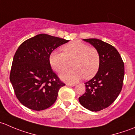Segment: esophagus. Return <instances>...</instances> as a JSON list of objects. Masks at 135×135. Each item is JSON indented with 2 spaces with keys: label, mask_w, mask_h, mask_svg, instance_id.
Returning <instances> with one entry per match:
<instances>
[{
  "label": "esophagus",
  "mask_w": 135,
  "mask_h": 135,
  "mask_svg": "<svg viewBox=\"0 0 135 135\" xmlns=\"http://www.w3.org/2000/svg\"><path fill=\"white\" fill-rule=\"evenodd\" d=\"M66 85H67L68 86L73 87V86H74V85H75V84H66Z\"/></svg>",
  "instance_id": "1"
}]
</instances>
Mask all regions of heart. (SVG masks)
<instances>
[{
  "label": "heart",
  "instance_id": "1",
  "mask_svg": "<svg viewBox=\"0 0 135 135\" xmlns=\"http://www.w3.org/2000/svg\"><path fill=\"white\" fill-rule=\"evenodd\" d=\"M63 52L53 51L50 62L55 71L61 73L67 69L72 62L73 68L65 70L60 75L63 81L74 83L84 77H93L100 66V57L96 48L80 41L70 42L62 47Z\"/></svg>",
  "mask_w": 135,
  "mask_h": 135
}]
</instances>
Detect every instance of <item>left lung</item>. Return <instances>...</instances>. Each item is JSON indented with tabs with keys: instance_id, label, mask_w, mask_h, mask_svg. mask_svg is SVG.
<instances>
[{
	"instance_id": "left-lung-1",
	"label": "left lung",
	"mask_w": 135,
	"mask_h": 135,
	"mask_svg": "<svg viewBox=\"0 0 135 135\" xmlns=\"http://www.w3.org/2000/svg\"><path fill=\"white\" fill-rule=\"evenodd\" d=\"M99 51V71L85 83V93L79 97L80 104L89 110L97 112L111 105L122 91L124 78V63L113 46L97 38L84 39Z\"/></svg>"
}]
</instances>
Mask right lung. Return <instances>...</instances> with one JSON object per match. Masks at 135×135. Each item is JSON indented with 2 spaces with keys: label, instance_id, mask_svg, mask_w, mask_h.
I'll use <instances>...</instances> for the list:
<instances>
[{
  "label": "right lung",
  "instance_id": "add662e5",
  "mask_svg": "<svg viewBox=\"0 0 135 135\" xmlns=\"http://www.w3.org/2000/svg\"><path fill=\"white\" fill-rule=\"evenodd\" d=\"M68 42L40 34L25 40L17 48L9 80L16 97L23 105L40 111L56 101L59 89L65 84L53 71L50 56L55 48Z\"/></svg>",
  "mask_w": 135,
  "mask_h": 135
}]
</instances>
